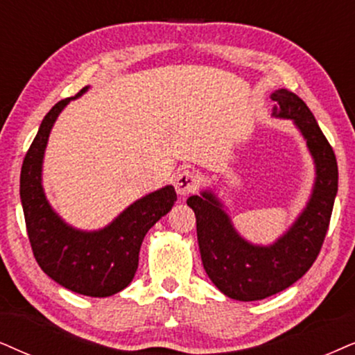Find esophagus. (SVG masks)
<instances>
[{
    "mask_svg": "<svg viewBox=\"0 0 355 355\" xmlns=\"http://www.w3.org/2000/svg\"><path fill=\"white\" fill-rule=\"evenodd\" d=\"M175 190H177L178 195H188V193L195 191L200 185V177L198 173H195L190 168L182 170L178 172L177 178H175Z\"/></svg>",
    "mask_w": 355,
    "mask_h": 355,
    "instance_id": "esophagus-1",
    "label": "esophagus"
}]
</instances>
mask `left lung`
Returning <instances> with one entry per match:
<instances>
[{"mask_svg":"<svg viewBox=\"0 0 355 355\" xmlns=\"http://www.w3.org/2000/svg\"><path fill=\"white\" fill-rule=\"evenodd\" d=\"M273 116L293 119L306 139L316 165V182L306 208L272 245H255L237 234L221 201L211 191L187 200L195 211L201 260L208 277L226 297L263 300L288 288L313 266L324 242L338 193V162L333 147L302 98L280 88L272 93Z\"/></svg>","mask_w":355,"mask_h":355,"instance_id":"obj_1","label":"left lung"}]
</instances>
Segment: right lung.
<instances>
[{
    "mask_svg": "<svg viewBox=\"0 0 355 355\" xmlns=\"http://www.w3.org/2000/svg\"><path fill=\"white\" fill-rule=\"evenodd\" d=\"M87 89L58 101L42 119L22 162L19 193L31 248L44 273L75 293L105 298L131 284L147 231L172 209L177 193L172 185L149 193L100 231L73 230L58 218L44 195V150L57 116Z\"/></svg>",
    "mask_w": 355,
    "mask_h": 355,
    "instance_id": "obj_1",
    "label": "right lung"
}]
</instances>
